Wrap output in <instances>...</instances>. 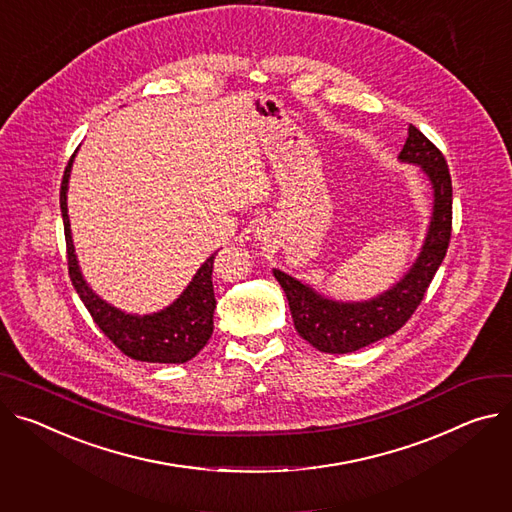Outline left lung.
<instances>
[{
	"label": "left lung",
	"mask_w": 512,
	"mask_h": 512,
	"mask_svg": "<svg viewBox=\"0 0 512 512\" xmlns=\"http://www.w3.org/2000/svg\"><path fill=\"white\" fill-rule=\"evenodd\" d=\"M398 159L418 165L429 177L433 185V216L421 253L396 286L365 302H337L324 298L292 275L273 269L275 280L286 292L298 335L322 353H351L402 329L423 302L447 253L453 192L443 153L410 124Z\"/></svg>",
	"instance_id": "left-lung-1"
}]
</instances>
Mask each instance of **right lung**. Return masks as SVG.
Segmentation results:
<instances>
[{"mask_svg": "<svg viewBox=\"0 0 512 512\" xmlns=\"http://www.w3.org/2000/svg\"><path fill=\"white\" fill-rule=\"evenodd\" d=\"M73 159L75 155L69 159L61 181V214L65 224L69 277L81 302L89 310L100 331L130 359L147 363L190 361L204 349L214 331L212 318L216 298L212 286V267L216 253L202 263L198 273L192 277L190 286L181 292V296L159 312L145 316L126 314L114 308L112 304L104 302L83 280L71 239V224L67 214V188Z\"/></svg>", "mask_w": 512, "mask_h": 512, "instance_id": "right-lung-1", "label": "right lung"}]
</instances>
